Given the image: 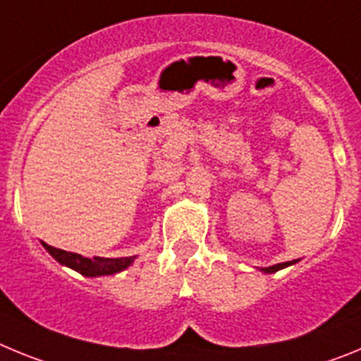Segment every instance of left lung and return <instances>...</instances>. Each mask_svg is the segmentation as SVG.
Instances as JSON below:
<instances>
[{"label": "left lung", "mask_w": 361, "mask_h": 361, "mask_svg": "<svg viewBox=\"0 0 361 361\" xmlns=\"http://www.w3.org/2000/svg\"><path fill=\"white\" fill-rule=\"evenodd\" d=\"M296 260H293V262H282V264H276V266H271V267H262L264 273H276L279 269H283V267L291 266V264H295Z\"/></svg>", "instance_id": "left-lung-1"}]
</instances>
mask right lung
Returning a JSON list of instances; mask_svg holds the SVG:
<instances>
[{
    "label": "right lung",
    "instance_id": "right-lung-1",
    "mask_svg": "<svg viewBox=\"0 0 361 361\" xmlns=\"http://www.w3.org/2000/svg\"><path fill=\"white\" fill-rule=\"evenodd\" d=\"M43 247L56 258L57 262L63 264L66 267H72L73 271L81 273L82 276H104V275H116L119 271L126 269V267L132 266V262L135 260V257H126V258H86L81 257L78 253H68V251L57 250L52 245L41 242Z\"/></svg>",
    "mask_w": 361,
    "mask_h": 361
}]
</instances>
